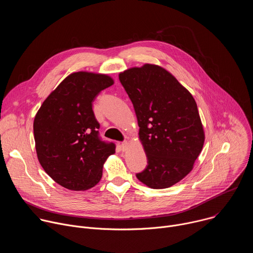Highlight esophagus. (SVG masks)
Returning a JSON list of instances; mask_svg holds the SVG:
<instances>
[{
    "label": "esophagus",
    "mask_w": 253,
    "mask_h": 253,
    "mask_svg": "<svg viewBox=\"0 0 253 253\" xmlns=\"http://www.w3.org/2000/svg\"><path fill=\"white\" fill-rule=\"evenodd\" d=\"M128 146H129V143L127 141H124L120 144V148L122 151H126L128 149Z\"/></svg>",
    "instance_id": "esophagus-1"
}]
</instances>
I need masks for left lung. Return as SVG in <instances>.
<instances>
[{
	"label": "left lung",
	"instance_id": "8db88e82",
	"mask_svg": "<svg viewBox=\"0 0 253 253\" xmlns=\"http://www.w3.org/2000/svg\"><path fill=\"white\" fill-rule=\"evenodd\" d=\"M133 103L148 165L136 177L153 189L168 188L193 169L205 140L191 93L166 69L144 64L121 72Z\"/></svg>",
	"mask_w": 253,
	"mask_h": 253
}]
</instances>
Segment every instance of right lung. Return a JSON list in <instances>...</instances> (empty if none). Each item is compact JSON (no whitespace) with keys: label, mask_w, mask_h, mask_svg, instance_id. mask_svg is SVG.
Instances as JSON below:
<instances>
[{"label":"right lung","mask_w":253,"mask_h":253,"mask_svg":"<svg viewBox=\"0 0 253 253\" xmlns=\"http://www.w3.org/2000/svg\"><path fill=\"white\" fill-rule=\"evenodd\" d=\"M114 84L106 74L80 71L67 76L50 93L34 119L35 147L45 172L74 191L94 187L115 144L100 140L92 102Z\"/></svg>","instance_id":"add662e5"}]
</instances>
